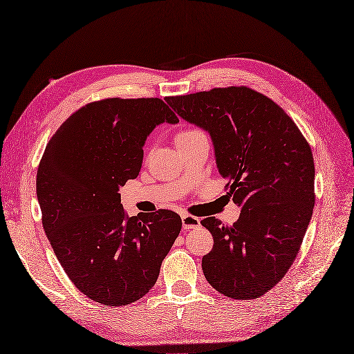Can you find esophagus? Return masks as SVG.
I'll return each mask as SVG.
<instances>
[{"label": "esophagus", "mask_w": 354, "mask_h": 354, "mask_svg": "<svg viewBox=\"0 0 354 354\" xmlns=\"http://www.w3.org/2000/svg\"><path fill=\"white\" fill-rule=\"evenodd\" d=\"M181 223H183V229H196L200 226V218L192 214H183Z\"/></svg>", "instance_id": "esophagus-1"}]
</instances>
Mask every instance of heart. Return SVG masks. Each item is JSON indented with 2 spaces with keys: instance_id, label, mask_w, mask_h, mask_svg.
I'll return each mask as SVG.
<instances>
[{
  "instance_id": "b5f03b06",
  "label": "heart",
  "mask_w": 354,
  "mask_h": 354,
  "mask_svg": "<svg viewBox=\"0 0 354 354\" xmlns=\"http://www.w3.org/2000/svg\"><path fill=\"white\" fill-rule=\"evenodd\" d=\"M197 133H200L198 129H184V131H180L177 136H176V142H181L184 140H189V138L197 136Z\"/></svg>"
}]
</instances>
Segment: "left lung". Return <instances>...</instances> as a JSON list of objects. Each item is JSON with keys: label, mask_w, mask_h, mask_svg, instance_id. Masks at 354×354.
<instances>
[{"label": "left lung", "mask_w": 354, "mask_h": 354, "mask_svg": "<svg viewBox=\"0 0 354 354\" xmlns=\"http://www.w3.org/2000/svg\"><path fill=\"white\" fill-rule=\"evenodd\" d=\"M167 102L212 137L218 174L241 216L233 226L201 221L213 249L201 259L207 282L234 299L262 297L297 258L314 209V158L295 122L265 95L214 88Z\"/></svg>", "instance_id": "obj_1"}]
</instances>
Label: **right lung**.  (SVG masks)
I'll return each mask as SVG.
<instances>
[{"label": "right lung", "instance_id": "add662e5", "mask_svg": "<svg viewBox=\"0 0 354 354\" xmlns=\"http://www.w3.org/2000/svg\"><path fill=\"white\" fill-rule=\"evenodd\" d=\"M178 118L158 97H109L72 113L46 145L37 198L47 239L76 288L118 307L142 298L181 230L161 209L129 217L120 187L137 178L153 129Z\"/></svg>", "mask_w": 354, "mask_h": 354}]
</instances>
